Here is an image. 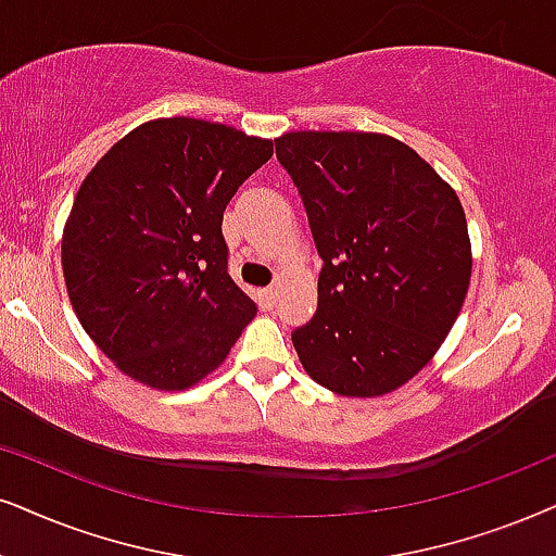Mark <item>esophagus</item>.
Returning <instances> with one entry per match:
<instances>
[{"mask_svg":"<svg viewBox=\"0 0 556 556\" xmlns=\"http://www.w3.org/2000/svg\"><path fill=\"white\" fill-rule=\"evenodd\" d=\"M256 300H258V305L264 307V311H271V307L277 305V290H274V287H266V290H258Z\"/></svg>","mask_w":556,"mask_h":556,"instance_id":"1","label":"esophagus"}]
</instances>
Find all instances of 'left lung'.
I'll return each mask as SVG.
<instances>
[{
	"instance_id": "8db88e82",
	"label": "left lung",
	"mask_w": 556,
	"mask_h": 556,
	"mask_svg": "<svg viewBox=\"0 0 556 556\" xmlns=\"http://www.w3.org/2000/svg\"><path fill=\"white\" fill-rule=\"evenodd\" d=\"M323 258L318 311L292 330L302 367L343 397L397 390L431 362L472 277L459 197L379 132L274 140Z\"/></svg>"
}]
</instances>
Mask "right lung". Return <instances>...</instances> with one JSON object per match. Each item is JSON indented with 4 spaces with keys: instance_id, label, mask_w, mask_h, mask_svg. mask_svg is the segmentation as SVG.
Masks as SVG:
<instances>
[{
    "instance_id": "obj_1",
    "label": "right lung",
    "mask_w": 556,
    "mask_h": 556,
    "mask_svg": "<svg viewBox=\"0 0 556 556\" xmlns=\"http://www.w3.org/2000/svg\"><path fill=\"white\" fill-rule=\"evenodd\" d=\"M271 153V140L166 117L128 132L84 179L63 277L84 330L128 377L185 390L256 315L228 274L223 213Z\"/></svg>"
}]
</instances>
